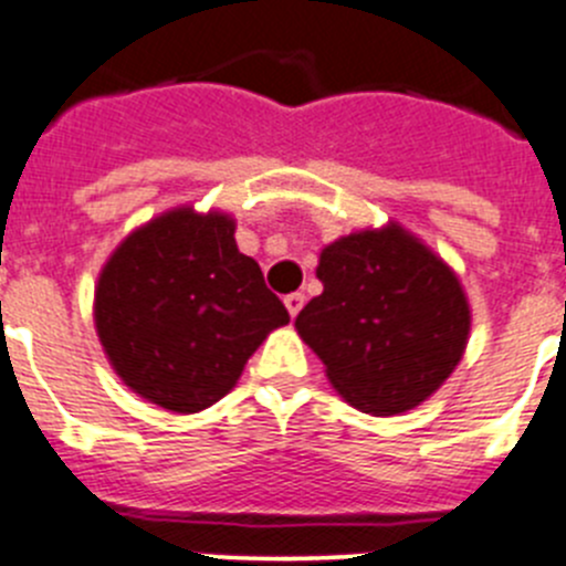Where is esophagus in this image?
<instances>
[{
    "mask_svg": "<svg viewBox=\"0 0 566 566\" xmlns=\"http://www.w3.org/2000/svg\"><path fill=\"white\" fill-rule=\"evenodd\" d=\"M284 307H287L290 318H295V315L301 313V307H304V293H290V295H284Z\"/></svg>",
    "mask_w": 566,
    "mask_h": 566,
    "instance_id": "1",
    "label": "esophagus"
}]
</instances>
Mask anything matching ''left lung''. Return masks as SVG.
<instances>
[{
	"label": "left lung",
	"mask_w": 566,
	"mask_h": 566,
	"mask_svg": "<svg viewBox=\"0 0 566 566\" xmlns=\"http://www.w3.org/2000/svg\"><path fill=\"white\" fill-rule=\"evenodd\" d=\"M315 295L295 318L332 388L363 413L396 416L436 394L461 363L469 301L441 256L399 223L321 251Z\"/></svg>",
	"instance_id": "obj_1"
}]
</instances>
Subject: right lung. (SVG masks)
<instances>
[{"instance_id":"add662e5","label":"right lung","mask_w":566,"mask_h":566,"mask_svg":"<svg viewBox=\"0 0 566 566\" xmlns=\"http://www.w3.org/2000/svg\"><path fill=\"white\" fill-rule=\"evenodd\" d=\"M290 321L234 220L192 206L164 211L119 242L94 290V324L134 394L172 413L223 399L248 357Z\"/></svg>"}]
</instances>
